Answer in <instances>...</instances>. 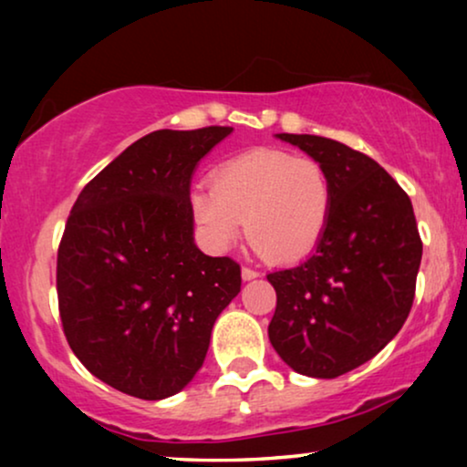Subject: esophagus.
<instances>
[{
	"label": "esophagus",
	"mask_w": 467,
	"mask_h": 467,
	"mask_svg": "<svg viewBox=\"0 0 467 467\" xmlns=\"http://www.w3.org/2000/svg\"><path fill=\"white\" fill-rule=\"evenodd\" d=\"M257 276H259V272L251 270V267H242V280H253V278H257Z\"/></svg>",
	"instance_id": "1"
}]
</instances>
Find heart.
I'll list each match as a JSON object with an SVG mask.
<instances>
[{
	"label": "heart",
	"instance_id": "obj_1",
	"mask_svg": "<svg viewBox=\"0 0 467 467\" xmlns=\"http://www.w3.org/2000/svg\"><path fill=\"white\" fill-rule=\"evenodd\" d=\"M189 208L214 251H229L248 229L267 261L296 264L315 251L327 229L331 184L315 159L253 149L216 165L213 184L197 182Z\"/></svg>",
	"mask_w": 467,
	"mask_h": 467
}]
</instances>
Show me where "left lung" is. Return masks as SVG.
Listing matches in <instances>:
<instances>
[{
    "label": "left lung",
    "instance_id": "8db88e82",
    "mask_svg": "<svg viewBox=\"0 0 467 467\" xmlns=\"http://www.w3.org/2000/svg\"><path fill=\"white\" fill-rule=\"evenodd\" d=\"M276 138L323 165L331 213L308 257L267 274L276 291L267 336L297 374L336 379L398 336L412 308L423 244L410 197L374 159L321 136Z\"/></svg>",
    "mask_w": 467,
    "mask_h": 467
}]
</instances>
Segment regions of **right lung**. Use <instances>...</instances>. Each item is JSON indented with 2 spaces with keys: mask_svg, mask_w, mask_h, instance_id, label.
I'll list each match as a JSON object with an SVG mask.
<instances>
[{
  "mask_svg": "<svg viewBox=\"0 0 467 467\" xmlns=\"http://www.w3.org/2000/svg\"><path fill=\"white\" fill-rule=\"evenodd\" d=\"M232 131H152L74 203L57 254L63 331L82 366L120 393L182 391L240 293V265L197 248L189 208L197 165Z\"/></svg>",
  "mask_w": 467,
  "mask_h": 467,
  "instance_id": "add662e5",
  "label": "right lung"
}]
</instances>
